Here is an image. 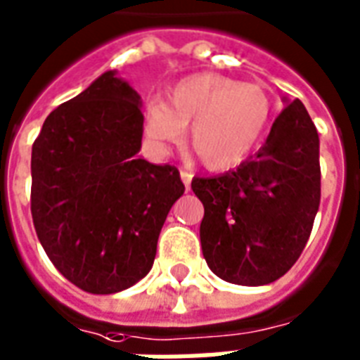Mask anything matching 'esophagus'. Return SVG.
I'll use <instances>...</instances> for the list:
<instances>
[{"label": "esophagus", "instance_id": "34e87169", "mask_svg": "<svg viewBox=\"0 0 360 360\" xmlns=\"http://www.w3.org/2000/svg\"><path fill=\"white\" fill-rule=\"evenodd\" d=\"M179 175H181V179H183V183H185L186 191H191V181H192V177H194V175H192L188 169H181Z\"/></svg>", "mask_w": 360, "mask_h": 360}]
</instances>
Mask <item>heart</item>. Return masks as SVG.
I'll use <instances>...</instances> for the list:
<instances>
[{
    "mask_svg": "<svg viewBox=\"0 0 360 360\" xmlns=\"http://www.w3.org/2000/svg\"><path fill=\"white\" fill-rule=\"evenodd\" d=\"M271 121V101L256 84L202 72L177 82L168 103L149 101L143 130L153 146L164 151L181 141L191 124V146L209 169H228L243 162Z\"/></svg>",
    "mask_w": 360,
    "mask_h": 360,
    "instance_id": "1",
    "label": "heart"
}]
</instances>
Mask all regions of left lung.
<instances>
[{
	"instance_id": "8db88e82",
	"label": "left lung",
	"mask_w": 360,
	"mask_h": 360,
	"mask_svg": "<svg viewBox=\"0 0 360 360\" xmlns=\"http://www.w3.org/2000/svg\"><path fill=\"white\" fill-rule=\"evenodd\" d=\"M259 151L214 177H194L203 257L219 278L265 285L293 267L321 196L319 136L301 101L282 98Z\"/></svg>"
}]
</instances>
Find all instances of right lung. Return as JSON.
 <instances>
[{
	"label": "right lung",
	"instance_id": "1",
	"mask_svg": "<svg viewBox=\"0 0 360 360\" xmlns=\"http://www.w3.org/2000/svg\"><path fill=\"white\" fill-rule=\"evenodd\" d=\"M141 97L117 70L53 110L31 149V214L42 248L80 290L108 295L153 267L185 192L169 164L141 158Z\"/></svg>",
	"mask_w": 360,
	"mask_h": 360
}]
</instances>
